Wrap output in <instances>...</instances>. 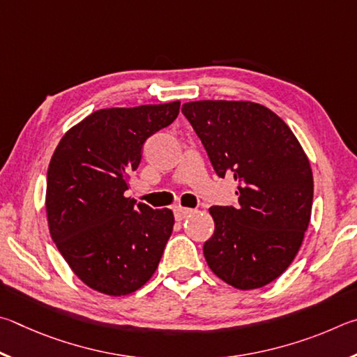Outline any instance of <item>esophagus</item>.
<instances>
[{"instance_id":"obj_1","label":"esophagus","mask_w":357,"mask_h":357,"mask_svg":"<svg viewBox=\"0 0 357 357\" xmlns=\"http://www.w3.org/2000/svg\"><path fill=\"white\" fill-rule=\"evenodd\" d=\"M191 213H192L191 208H185V207H175L174 208V216H175V220H177V221L185 220V218H188Z\"/></svg>"}]
</instances>
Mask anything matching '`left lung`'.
Wrapping results in <instances>:
<instances>
[{
    "label": "left lung",
    "instance_id": "1",
    "mask_svg": "<svg viewBox=\"0 0 357 357\" xmlns=\"http://www.w3.org/2000/svg\"><path fill=\"white\" fill-rule=\"evenodd\" d=\"M182 112L220 177L232 175L238 205L211 207L215 232L204 245L218 278L240 290L278 279L303 245L314 199L307 155L282 119L243 100H199Z\"/></svg>",
    "mask_w": 357,
    "mask_h": 357
}]
</instances>
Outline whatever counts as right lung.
Listing matches in <instances>:
<instances>
[{
  "label": "right lung",
  "instance_id": "add662e5",
  "mask_svg": "<svg viewBox=\"0 0 357 357\" xmlns=\"http://www.w3.org/2000/svg\"><path fill=\"white\" fill-rule=\"evenodd\" d=\"M180 102L93 111L62 136L47 174V220L75 276L109 296L153 276L172 234L169 208L125 197L149 136L171 125Z\"/></svg>",
  "mask_w": 357,
  "mask_h": 357
}]
</instances>
